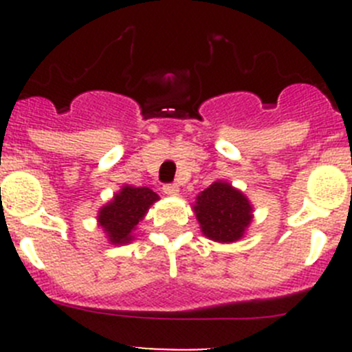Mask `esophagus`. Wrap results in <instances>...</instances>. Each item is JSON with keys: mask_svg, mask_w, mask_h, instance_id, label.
I'll return each mask as SVG.
<instances>
[{"mask_svg": "<svg viewBox=\"0 0 352 352\" xmlns=\"http://www.w3.org/2000/svg\"><path fill=\"white\" fill-rule=\"evenodd\" d=\"M179 186L177 184H166V186H163V192L166 194V196H179Z\"/></svg>", "mask_w": 352, "mask_h": 352, "instance_id": "esophagus-1", "label": "esophagus"}]
</instances>
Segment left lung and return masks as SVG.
I'll return each instance as SVG.
<instances>
[{"mask_svg": "<svg viewBox=\"0 0 352 352\" xmlns=\"http://www.w3.org/2000/svg\"><path fill=\"white\" fill-rule=\"evenodd\" d=\"M192 209L202 235L218 243L239 242L254 219L252 202L226 180H216L199 192Z\"/></svg>", "mask_w": 352, "mask_h": 352, "instance_id": "1", "label": "left lung"}]
</instances>
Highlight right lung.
I'll return each mask as SVG.
<instances>
[{
	"mask_svg": "<svg viewBox=\"0 0 352 352\" xmlns=\"http://www.w3.org/2000/svg\"><path fill=\"white\" fill-rule=\"evenodd\" d=\"M158 194L148 187L124 184L107 204L98 209L97 225L110 245H127L134 240V230L143 221L148 209L158 201Z\"/></svg>",
	"mask_w": 352,
	"mask_h": 352,
	"instance_id": "right-lung-1",
	"label": "right lung"
}]
</instances>
